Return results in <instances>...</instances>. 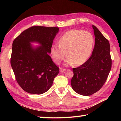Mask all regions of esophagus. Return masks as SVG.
Listing matches in <instances>:
<instances>
[{
	"instance_id": "34e87169",
	"label": "esophagus",
	"mask_w": 121,
	"mask_h": 121,
	"mask_svg": "<svg viewBox=\"0 0 121 121\" xmlns=\"http://www.w3.org/2000/svg\"><path fill=\"white\" fill-rule=\"evenodd\" d=\"M65 70H66L65 69H63V68H60V72H62L65 71Z\"/></svg>"
}]
</instances>
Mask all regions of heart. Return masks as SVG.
Returning a JSON list of instances; mask_svg holds the SVG:
<instances>
[{
  "instance_id": "heart-1",
  "label": "heart",
  "mask_w": 121,
  "mask_h": 121,
  "mask_svg": "<svg viewBox=\"0 0 121 121\" xmlns=\"http://www.w3.org/2000/svg\"><path fill=\"white\" fill-rule=\"evenodd\" d=\"M94 38L89 32L72 29L66 32L58 39V45L51 46L50 54L53 62L60 64L66 56L65 65H81L91 55Z\"/></svg>"
}]
</instances>
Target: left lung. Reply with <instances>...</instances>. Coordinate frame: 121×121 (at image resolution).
<instances>
[{
	"mask_svg": "<svg viewBox=\"0 0 121 121\" xmlns=\"http://www.w3.org/2000/svg\"><path fill=\"white\" fill-rule=\"evenodd\" d=\"M95 44L91 56L79 67L73 68L71 83L73 89L83 96H90L101 89L111 70L112 60L108 40L92 25Z\"/></svg>",
	"mask_w": 121,
	"mask_h": 121,
	"instance_id": "left-lung-1",
	"label": "left lung"
}]
</instances>
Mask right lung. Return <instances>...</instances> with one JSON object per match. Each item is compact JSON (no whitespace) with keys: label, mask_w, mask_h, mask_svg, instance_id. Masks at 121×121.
<instances>
[{"label":"right lung","mask_w":121,"mask_h":121,"mask_svg":"<svg viewBox=\"0 0 121 121\" xmlns=\"http://www.w3.org/2000/svg\"><path fill=\"white\" fill-rule=\"evenodd\" d=\"M59 30L58 27L33 26L13 40L11 65L18 84L28 93H45L59 73V68L48 53ZM33 42L40 46L33 48Z\"/></svg>","instance_id":"obj_1"}]
</instances>
